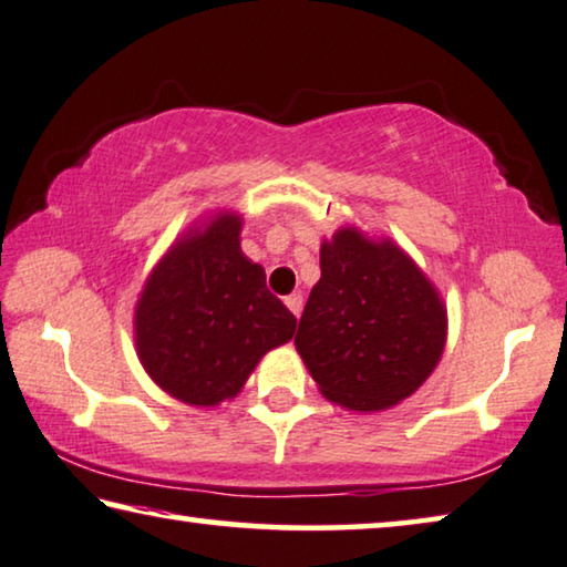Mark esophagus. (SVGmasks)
Returning <instances> with one entry per match:
<instances>
[{"instance_id": "34e87169", "label": "esophagus", "mask_w": 567, "mask_h": 567, "mask_svg": "<svg viewBox=\"0 0 567 567\" xmlns=\"http://www.w3.org/2000/svg\"><path fill=\"white\" fill-rule=\"evenodd\" d=\"M285 305H287V308H290L292 316L298 318L300 312H302V295H290V298H285Z\"/></svg>"}]
</instances>
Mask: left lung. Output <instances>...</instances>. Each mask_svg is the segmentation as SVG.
Returning a JSON list of instances; mask_svg holds the SVG:
<instances>
[{
	"mask_svg": "<svg viewBox=\"0 0 567 567\" xmlns=\"http://www.w3.org/2000/svg\"><path fill=\"white\" fill-rule=\"evenodd\" d=\"M446 310L424 272L391 245L340 229L320 247V280L295 346L322 396L353 411H383L434 371Z\"/></svg>",
	"mask_w": 567,
	"mask_h": 567,
	"instance_id": "left-lung-1",
	"label": "left lung"
}]
</instances>
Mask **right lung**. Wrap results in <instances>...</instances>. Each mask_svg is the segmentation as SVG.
<instances>
[{"label": "right lung", "instance_id": "1", "mask_svg": "<svg viewBox=\"0 0 567 567\" xmlns=\"http://www.w3.org/2000/svg\"><path fill=\"white\" fill-rule=\"evenodd\" d=\"M241 219L221 214L171 247L143 287L136 348L151 379L192 406L237 396L267 350L298 320L239 249Z\"/></svg>", "mask_w": 567, "mask_h": 567}]
</instances>
